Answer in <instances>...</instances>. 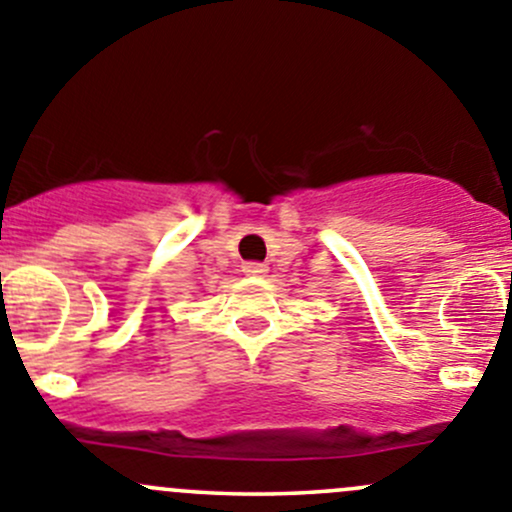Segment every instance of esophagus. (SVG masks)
I'll return each instance as SVG.
<instances>
[{"instance_id":"esophagus-1","label":"esophagus","mask_w":512,"mask_h":512,"mask_svg":"<svg viewBox=\"0 0 512 512\" xmlns=\"http://www.w3.org/2000/svg\"><path fill=\"white\" fill-rule=\"evenodd\" d=\"M242 272L250 277H262L267 272V265L265 262H245V265H242Z\"/></svg>"}]
</instances>
